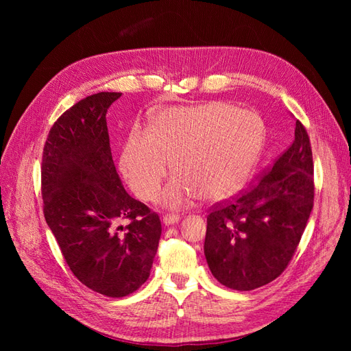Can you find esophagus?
<instances>
[{
  "label": "esophagus",
  "mask_w": 351,
  "mask_h": 351,
  "mask_svg": "<svg viewBox=\"0 0 351 351\" xmlns=\"http://www.w3.org/2000/svg\"><path fill=\"white\" fill-rule=\"evenodd\" d=\"M180 221V215H174V214H167L162 217V222L165 226H171L176 224V222Z\"/></svg>",
  "instance_id": "obj_1"
}]
</instances>
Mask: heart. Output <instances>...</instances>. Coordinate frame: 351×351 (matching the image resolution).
<instances>
[{
  "instance_id": "b5f03b06",
  "label": "heart",
  "mask_w": 351,
  "mask_h": 351,
  "mask_svg": "<svg viewBox=\"0 0 351 351\" xmlns=\"http://www.w3.org/2000/svg\"><path fill=\"white\" fill-rule=\"evenodd\" d=\"M263 142L265 124L254 111L224 102L171 108L155 117L147 134H130L121 168L142 200L155 199L171 162L178 177L162 196L167 206H182L197 196L218 202L246 182Z\"/></svg>"
}]
</instances>
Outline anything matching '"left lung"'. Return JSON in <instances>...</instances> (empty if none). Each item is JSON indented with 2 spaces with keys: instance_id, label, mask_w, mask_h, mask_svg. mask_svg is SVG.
Returning a JSON list of instances; mask_svg holds the SVG:
<instances>
[{
  "instance_id": "left-lung-1",
  "label": "left lung",
  "mask_w": 351,
  "mask_h": 351,
  "mask_svg": "<svg viewBox=\"0 0 351 351\" xmlns=\"http://www.w3.org/2000/svg\"><path fill=\"white\" fill-rule=\"evenodd\" d=\"M313 199L311 139L297 120L293 143L256 183L210 206L205 256L212 275L240 291L280 277L299 246Z\"/></svg>"
}]
</instances>
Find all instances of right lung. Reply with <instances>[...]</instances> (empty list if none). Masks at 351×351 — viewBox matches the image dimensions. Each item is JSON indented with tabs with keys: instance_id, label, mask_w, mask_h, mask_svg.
I'll return each mask as SVG.
<instances>
[{
	"instance_id": "obj_1",
	"label": "right lung",
	"mask_w": 351,
	"mask_h": 351,
	"mask_svg": "<svg viewBox=\"0 0 351 351\" xmlns=\"http://www.w3.org/2000/svg\"><path fill=\"white\" fill-rule=\"evenodd\" d=\"M120 97L99 92L62 112L40 164L44 215L62 256L82 284L108 297L149 278L162 231L156 212L127 193L117 174L107 110Z\"/></svg>"
}]
</instances>
